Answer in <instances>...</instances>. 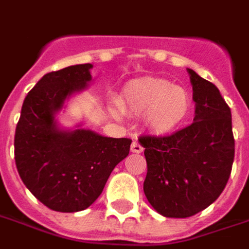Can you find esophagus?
Segmentation results:
<instances>
[{"label": "esophagus", "instance_id": "esophagus-1", "mask_svg": "<svg viewBox=\"0 0 249 249\" xmlns=\"http://www.w3.org/2000/svg\"><path fill=\"white\" fill-rule=\"evenodd\" d=\"M131 151L135 153H142L143 152V147H142V144H140V143H138V142H132Z\"/></svg>", "mask_w": 249, "mask_h": 249}]
</instances>
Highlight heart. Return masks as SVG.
Instances as JSON below:
<instances>
[{"label": "heart", "mask_w": 249, "mask_h": 249, "mask_svg": "<svg viewBox=\"0 0 249 249\" xmlns=\"http://www.w3.org/2000/svg\"><path fill=\"white\" fill-rule=\"evenodd\" d=\"M121 106L136 115L145 114L147 126L165 134L185 122L192 111V97L186 89L172 85L165 78L134 80L123 90Z\"/></svg>", "instance_id": "b5f03b06"}]
</instances>
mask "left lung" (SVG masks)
<instances>
[{"mask_svg": "<svg viewBox=\"0 0 249 249\" xmlns=\"http://www.w3.org/2000/svg\"><path fill=\"white\" fill-rule=\"evenodd\" d=\"M196 102L194 122L171 135H143L144 194L167 218H188L219 197L231 175L235 139L231 109L219 89L188 69Z\"/></svg>", "mask_w": 249, "mask_h": 249, "instance_id": "1", "label": "left lung"}]
</instances>
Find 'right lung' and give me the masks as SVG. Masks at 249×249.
<instances>
[{"label":"right lung","mask_w":249,"mask_h":249,"mask_svg":"<svg viewBox=\"0 0 249 249\" xmlns=\"http://www.w3.org/2000/svg\"><path fill=\"white\" fill-rule=\"evenodd\" d=\"M91 64L44 74L26 96L16 128V165L26 188L48 209L85 210L100 197L110 173L130 152L131 139L90 130H60L56 113L91 80Z\"/></svg>","instance_id":"right-lung-1"}]
</instances>
